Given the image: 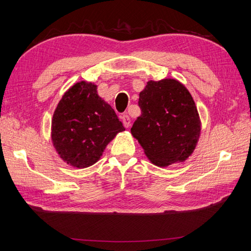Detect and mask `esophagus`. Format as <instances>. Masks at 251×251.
Returning a JSON list of instances; mask_svg holds the SVG:
<instances>
[{"instance_id":"esophagus-1","label":"esophagus","mask_w":251,"mask_h":251,"mask_svg":"<svg viewBox=\"0 0 251 251\" xmlns=\"http://www.w3.org/2000/svg\"><path fill=\"white\" fill-rule=\"evenodd\" d=\"M122 122H123V125H124L126 128H128V127L130 126V119L127 114H124L122 116Z\"/></svg>"}]
</instances>
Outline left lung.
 I'll return each instance as SVG.
<instances>
[{
  "label": "left lung",
  "mask_w": 251,
  "mask_h": 251,
  "mask_svg": "<svg viewBox=\"0 0 251 251\" xmlns=\"http://www.w3.org/2000/svg\"><path fill=\"white\" fill-rule=\"evenodd\" d=\"M141 115L131 127L150 161L159 167L184 162L201 135V120L190 92L175 78L149 81L139 94Z\"/></svg>",
  "instance_id": "8db88e82"
}]
</instances>
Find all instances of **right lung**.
<instances>
[{
	"label": "right lung",
	"instance_id": "obj_1",
	"mask_svg": "<svg viewBox=\"0 0 251 251\" xmlns=\"http://www.w3.org/2000/svg\"><path fill=\"white\" fill-rule=\"evenodd\" d=\"M125 128L97 85L78 82L69 88L52 115L51 141L70 166L86 168L99 161L108 143Z\"/></svg>",
	"mask_w": 251,
	"mask_h": 251
}]
</instances>
